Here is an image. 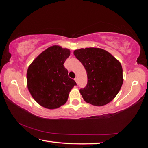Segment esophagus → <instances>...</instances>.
Here are the masks:
<instances>
[{"label":"esophagus","mask_w":148,"mask_h":148,"mask_svg":"<svg viewBox=\"0 0 148 148\" xmlns=\"http://www.w3.org/2000/svg\"><path fill=\"white\" fill-rule=\"evenodd\" d=\"M74 80H75V81H76V83H77V77H75V79H74Z\"/></svg>","instance_id":"34e87169"}]
</instances>
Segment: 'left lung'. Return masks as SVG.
<instances>
[{"label":"left lung","instance_id":"8db88e82","mask_svg":"<svg viewBox=\"0 0 148 148\" xmlns=\"http://www.w3.org/2000/svg\"><path fill=\"white\" fill-rule=\"evenodd\" d=\"M74 54L87 72V86L79 89L84 101L97 106L111 102L123 82L119 61L106 50L97 47L76 49Z\"/></svg>","mask_w":148,"mask_h":148}]
</instances>
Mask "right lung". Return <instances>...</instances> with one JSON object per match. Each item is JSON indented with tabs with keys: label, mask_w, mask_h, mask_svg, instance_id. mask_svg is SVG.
Instances as JSON below:
<instances>
[{
	"label": "right lung",
	"mask_w": 148,
	"mask_h": 148,
	"mask_svg": "<svg viewBox=\"0 0 148 148\" xmlns=\"http://www.w3.org/2000/svg\"><path fill=\"white\" fill-rule=\"evenodd\" d=\"M70 53L69 49L51 46L29 66L27 87L33 99L42 106L48 109L59 108L66 103L69 92L76 86L64 66Z\"/></svg>",
	"instance_id": "right-lung-1"
}]
</instances>
